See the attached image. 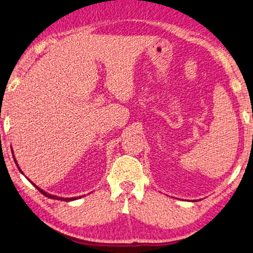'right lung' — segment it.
<instances>
[{
  "instance_id": "obj_1",
  "label": "right lung",
  "mask_w": 253,
  "mask_h": 253,
  "mask_svg": "<svg viewBox=\"0 0 253 253\" xmlns=\"http://www.w3.org/2000/svg\"><path fill=\"white\" fill-rule=\"evenodd\" d=\"M13 157H14V156H13ZM14 162H15V164H16V166H17V168H18V170H20V172L21 173H23V171L21 170V168L18 167V164H17V162H16V159H15V157H14ZM24 174V173H23ZM27 178V177H26ZM27 180H29L32 185H33L35 188H38V190L41 192V194H43L45 197H47V198H50V199H56V200H63V201H73V200H76V199H80V198H82L83 196H81V197H74V198H63V197H57V196H54V195H50V194H48V192H46V191H44L43 189H41V188L39 187V186H36L35 183H33L32 182L29 178H27Z\"/></svg>"
}]
</instances>
